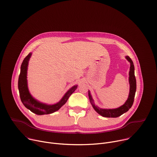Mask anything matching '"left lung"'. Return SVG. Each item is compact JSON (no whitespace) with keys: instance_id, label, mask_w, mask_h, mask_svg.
<instances>
[{"instance_id":"obj_1","label":"left lung","mask_w":157,"mask_h":157,"mask_svg":"<svg viewBox=\"0 0 157 157\" xmlns=\"http://www.w3.org/2000/svg\"><path fill=\"white\" fill-rule=\"evenodd\" d=\"M125 58L127 61L130 63V71H129V77H128V82L130 84V91L128 96L127 100L121 106L116 108V109H102L96 105L93 99V97L91 94L90 91H88V96L89 98V101L94 108V109L97 112V113L104 117H117L125 113L132 107L134 98H135V94L136 92V79L135 76V68H134V65L132 60L128 56H126Z\"/></svg>"}]
</instances>
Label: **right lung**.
Returning a JSON list of instances; mask_svg holds the SVG:
<instances>
[{
	"mask_svg": "<svg viewBox=\"0 0 157 157\" xmlns=\"http://www.w3.org/2000/svg\"><path fill=\"white\" fill-rule=\"evenodd\" d=\"M30 53L24 59L20 68V73L18 78V87L21 102L24 106L32 113L37 115L52 114L58 110L68 101L70 96L77 89L78 85H75L67 91L61 99L56 104H47L43 103L34 98L29 92L27 82V70L29 61L32 56Z\"/></svg>",
	"mask_w": 157,
	"mask_h": 157,
	"instance_id": "add662e5",
	"label": "right lung"
}]
</instances>
